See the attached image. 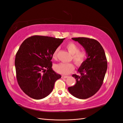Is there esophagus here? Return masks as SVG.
<instances>
[{"label": "esophagus", "instance_id": "obj_1", "mask_svg": "<svg viewBox=\"0 0 123 123\" xmlns=\"http://www.w3.org/2000/svg\"><path fill=\"white\" fill-rule=\"evenodd\" d=\"M68 77V76H65V75H62V79H67V78Z\"/></svg>", "mask_w": 123, "mask_h": 123}]
</instances>
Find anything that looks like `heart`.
Here are the masks:
<instances>
[{
    "label": "heart",
    "instance_id": "b5f03b06",
    "mask_svg": "<svg viewBox=\"0 0 123 123\" xmlns=\"http://www.w3.org/2000/svg\"><path fill=\"white\" fill-rule=\"evenodd\" d=\"M66 48L68 51L72 55L73 61L77 67H80L85 62L87 57V52L85 50H80V47L73 42L67 43ZM59 48H57L53 53V58H57V54L59 51ZM54 69L58 73L66 75L73 71L75 69L73 63H63L61 62L56 64L54 66Z\"/></svg>",
    "mask_w": 123,
    "mask_h": 123
}]
</instances>
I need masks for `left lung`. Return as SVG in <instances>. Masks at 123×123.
<instances>
[{
  "label": "left lung",
  "instance_id": "1",
  "mask_svg": "<svg viewBox=\"0 0 123 123\" xmlns=\"http://www.w3.org/2000/svg\"><path fill=\"white\" fill-rule=\"evenodd\" d=\"M72 39L85 48L88 56L78 70L80 75H72L76 83L69 87L68 90L75 98L86 99L94 95L101 87L107 69V58L103 48L96 40L86 37Z\"/></svg>",
  "mask_w": 123,
  "mask_h": 123
}]
</instances>
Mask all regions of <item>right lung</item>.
<instances>
[{"instance_id":"add662e5","label":"right lung","mask_w":123,"mask_h":123,"mask_svg":"<svg viewBox=\"0 0 123 123\" xmlns=\"http://www.w3.org/2000/svg\"><path fill=\"white\" fill-rule=\"evenodd\" d=\"M65 38L34 35L21 43L17 52L15 66L18 85L29 97L43 98L52 91L61 75L52 70L53 53Z\"/></svg>"}]
</instances>
